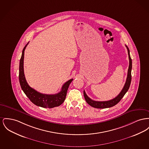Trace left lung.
<instances>
[{
  "mask_svg": "<svg viewBox=\"0 0 149 149\" xmlns=\"http://www.w3.org/2000/svg\"><path fill=\"white\" fill-rule=\"evenodd\" d=\"M127 50H128V54L129 56V60H130V65H129V68L128 70V74H127V77L126 79L125 83L124 84V86L120 92V93L113 99L109 100V101H96L92 100L88 96L86 95L85 91H84V98L86 101V102L90 106L92 107H93L95 108H97V109H105V108H108V107H113L115 105H116L122 98L123 96L125 95L126 92L128 91L129 89V88L130 87L131 82V71L132 67V61L131 58L130 56V49L128 48L127 45H125Z\"/></svg>",
  "mask_w": 149,
  "mask_h": 149,
  "instance_id": "1",
  "label": "left lung"
}]
</instances>
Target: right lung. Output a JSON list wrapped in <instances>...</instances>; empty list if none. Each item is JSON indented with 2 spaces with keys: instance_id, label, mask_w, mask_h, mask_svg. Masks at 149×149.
<instances>
[{
  "instance_id": "1",
  "label": "right lung",
  "mask_w": 149,
  "mask_h": 149,
  "mask_svg": "<svg viewBox=\"0 0 149 149\" xmlns=\"http://www.w3.org/2000/svg\"><path fill=\"white\" fill-rule=\"evenodd\" d=\"M28 44L29 43H27L22 50V56L19 61V81L22 91L29 100L36 106L44 108H53L61 105L65 100L68 89L73 79H70L66 81L62 86L61 91L55 95L42 94L30 87L27 83L24 71V52Z\"/></svg>"
}]
</instances>
